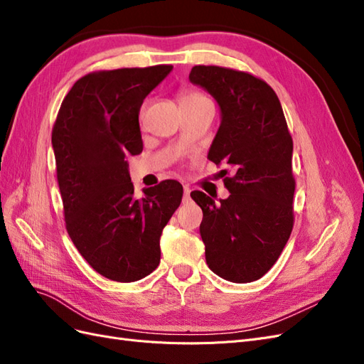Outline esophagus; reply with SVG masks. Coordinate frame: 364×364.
Masks as SVG:
<instances>
[{
    "mask_svg": "<svg viewBox=\"0 0 364 364\" xmlns=\"http://www.w3.org/2000/svg\"><path fill=\"white\" fill-rule=\"evenodd\" d=\"M190 193H191V188L190 186H183V202H188L190 200Z\"/></svg>",
    "mask_w": 364,
    "mask_h": 364,
    "instance_id": "esophagus-1",
    "label": "esophagus"
}]
</instances>
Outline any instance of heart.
<instances>
[{"instance_id": "1", "label": "heart", "mask_w": 364, "mask_h": 364, "mask_svg": "<svg viewBox=\"0 0 364 364\" xmlns=\"http://www.w3.org/2000/svg\"><path fill=\"white\" fill-rule=\"evenodd\" d=\"M206 98L203 94L193 91V90H186L181 92V103H188V102H197V100H203Z\"/></svg>"}]
</instances>
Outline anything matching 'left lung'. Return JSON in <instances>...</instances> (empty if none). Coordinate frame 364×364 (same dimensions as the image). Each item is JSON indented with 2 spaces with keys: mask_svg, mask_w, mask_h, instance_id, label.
<instances>
[{
  "mask_svg": "<svg viewBox=\"0 0 364 364\" xmlns=\"http://www.w3.org/2000/svg\"><path fill=\"white\" fill-rule=\"evenodd\" d=\"M190 80L211 94L222 124L208 158L223 164L230 196L215 203L202 191L200 235L208 267L230 282H252L278 261L294 225L293 139L279 98L259 77L246 71L196 65Z\"/></svg>",
  "mask_w": 364,
  "mask_h": 364,
  "instance_id": "obj_1",
  "label": "left lung"
}]
</instances>
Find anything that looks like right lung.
Wrapping results in <instances>:
<instances>
[{"label": "right lung", "mask_w": 364, "mask_h": 364, "mask_svg": "<svg viewBox=\"0 0 364 364\" xmlns=\"http://www.w3.org/2000/svg\"><path fill=\"white\" fill-rule=\"evenodd\" d=\"M171 70L86 74L65 95L53 126L68 235L97 273L117 282L142 279L159 266L162 229L182 202V185L171 179L138 199L126 161L142 151L139 107Z\"/></svg>", "instance_id": "right-lung-1"}]
</instances>
